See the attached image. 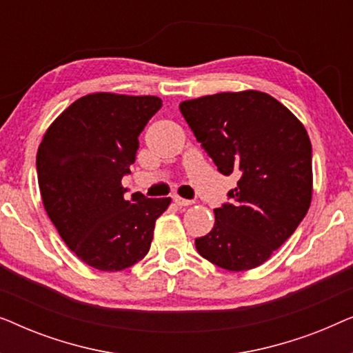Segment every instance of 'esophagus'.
<instances>
[{"mask_svg":"<svg viewBox=\"0 0 353 353\" xmlns=\"http://www.w3.org/2000/svg\"><path fill=\"white\" fill-rule=\"evenodd\" d=\"M173 202H175V204H176L178 207H188V205L194 204V201H191V199H185V197H180V196H175V197H173Z\"/></svg>","mask_w":353,"mask_h":353,"instance_id":"1","label":"esophagus"}]
</instances>
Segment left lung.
<instances>
[{"label":"left lung","mask_w":353,"mask_h":353,"mask_svg":"<svg viewBox=\"0 0 353 353\" xmlns=\"http://www.w3.org/2000/svg\"><path fill=\"white\" fill-rule=\"evenodd\" d=\"M180 110L219 172L239 176L230 202L214 210V228L196 239L197 252L230 272L259 267L310 207L307 130L273 96L254 90L183 101Z\"/></svg>","instance_id":"left-lung-1"}]
</instances>
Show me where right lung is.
<instances>
[{
	"mask_svg": "<svg viewBox=\"0 0 353 353\" xmlns=\"http://www.w3.org/2000/svg\"><path fill=\"white\" fill-rule=\"evenodd\" d=\"M162 108L157 96L86 94L57 117L38 148L45 210L69 249L101 272H120L149 252L156 220L170 197L125 199L122 178L138 137Z\"/></svg>",
	"mask_w": 353,
	"mask_h": 353,
	"instance_id": "1",
	"label": "right lung"
}]
</instances>
